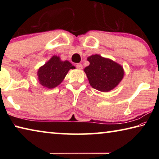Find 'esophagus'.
I'll use <instances>...</instances> for the list:
<instances>
[{
    "label": "esophagus",
    "instance_id": "34e87169",
    "mask_svg": "<svg viewBox=\"0 0 159 159\" xmlns=\"http://www.w3.org/2000/svg\"><path fill=\"white\" fill-rule=\"evenodd\" d=\"M76 68H77L78 69H83V65H82V64H80V63H78V64H76Z\"/></svg>",
    "mask_w": 159,
    "mask_h": 159
}]
</instances>
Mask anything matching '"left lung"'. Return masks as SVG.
<instances>
[{
	"label": "left lung",
	"instance_id": "obj_1",
	"mask_svg": "<svg viewBox=\"0 0 159 159\" xmlns=\"http://www.w3.org/2000/svg\"><path fill=\"white\" fill-rule=\"evenodd\" d=\"M90 65L84 71L92 88L101 92H109L118 85L124 76L123 66L110 59L93 55L88 57Z\"/></svg>",
	"mask_w": 159,
	"mask_h": 159
}]
</instances>
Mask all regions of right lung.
<instances>
[{
    "label": "right lung",
    "mask_w": 159,
    "mask_h": 159,
    "mask_svg": "<svg viewBox=\"0 0 159 159\" xmlns=\"http://www.w3.org/2000/svg\"><path fill=\"white\" fill-rule=\"evenodd\" d=\"M71 69H75V66L69 61H61L60 57L54 55L39 69L37 75L40 84L49 89L57 87Z\"/></svg>",
    "instance_id": "right-lung-1"
}]
</instances>
